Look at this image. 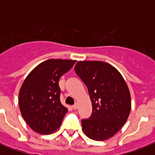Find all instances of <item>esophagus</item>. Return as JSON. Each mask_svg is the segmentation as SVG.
<instances>
[{"label": "esophagus", "mask_w": 155, "mask_h": 155, "mask_svg": "<svg viewBox=\"0 0 155 155\" xmlns=\"http://www.w3.org/2000/svg\"><path fill=\"white\" fill-rule=\"evenodd\" d=\"M72 108H74V109H77V108H78V104H74V105L72 106Z\"/></svg>", "instance_id": "obj_1"}]
</instances>
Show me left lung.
I'll return each instance as SVG.
<instances>
[{"label":"left lung","mask_w":155,"mask_h":155,"mask_svg":"<svg viewBox=\"0 0 155 155\" xmlns=\"http://www.w3.org/2000/svg\"><path fill=\"white\" fill-rule=\"evenodd\" d=\"M75 71L87 86L92 113L81 120L85 135L104 141L115 135L126 122L131 110L130 92L120 73L101 61H79Z\"/></svg>","instance_id":"1"}]
</instances>
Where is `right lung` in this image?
<instances>
[{"mask_svg": "<svg viewBox=\"0 0 155 155\" xmlns=\"http://www.w3.org/2000/svg\"><path fill=\"white\" fill-rule=\"evenodd\" d=\"M76 62L51 58L33 69L19 92V108L27 125L40 134H51L60 127L68 108L60 102L59 78Z\"/></svg>", "mask_w": 155, "mask_h": 155, "instance_id": "add662e5", "label": "right lung"}]
</instances>
